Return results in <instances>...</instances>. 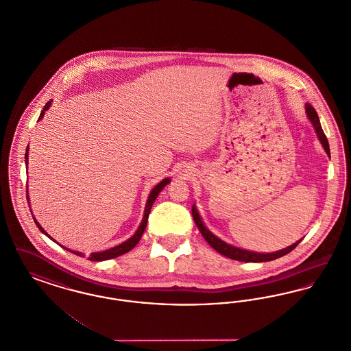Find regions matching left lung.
Wrapping results in <instances>:
<instances>
[{"mask_svg": "<svg viewBox=\"0 0 351 351\" xmlns=\"http://www.w3.org/2000/svg\"><path fill=\"white\" fill-rule=\"evenodd\" d=\"M305 112H306V116L309 118V121L312 122V125H313V128H315V130H316V133H317L318 139H319V142H321L324 150L326 151V154L330 156L329 142H328V138H326V135L324 134V130H322V128H321L317 112H316L315 108H313L312 105H309V104L305 105ZM192 216H193V219H195V222H196V225H197L200 233L202 234V237L205 238V241H206L215 250L219 252L221 255H223V256H228V258H230V259L239 261V262H254V263H256V262H269V261L278 259V258L284 256V255H287L288 252H291V251L293 250V249L300 243L301 239H302V238H301L300 241L295 242L293 245L285 247L283 250L275 251V252L262 254V252L243 250V249L235 247V246H232V245L223 242L222 239H219V238L216 237L212 232H209V230L206 229V226L204 225V222H202L200 215H199V212H197V209H196L195 205L192 206Z\"/></svg>", "mask_w": 351, "mask_h": 351, "instance_id": "obj_1", "label": "left lung"}]
</instances>
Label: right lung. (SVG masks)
I'll return each instance as SVG.
<instances>
[{"instance_id":"obj_1","label":"right lung","mask_w":351,"mask_h":351,"mask_svg":"<svg viewBox=\"0 0 351 351\" xmlns=\"http://www.w3.org/2000/svg\"><path fill=\"white\" fill-rule=\"evenodd\" d=\"M51 106V101H49L46 105H45V108H43V110H42V113H40V116L38 118V121L39 119H42L43 116H45V112L46 110H49V108ZM25 159H26V167H27V160H29V147L26 149V155H25ZM171 180H169V178L167 179H163L160 183L158 184L152 191L150 192V196H149V199H147V202H146V208H145V215H143V219H142V222H141V225H139V228H138V230L135 232L133 237L132 238H129L128 241H125L123 243H121V245H118V246H114V247H112V249H109V250L105 251H99V252H92L89 256H88V259L89 261H93V262H101V261H108V259H113V258H117L119 255H122V254H125V252H129V251L133 249L134 246L139 242V239H141V237H142V234L145 232V229H146V225H147V219H149V215H150L151 206H152V204H154V201L155 199L158 197V195L160 193V191L169 183ZM30 206V205H29ZM34 218V222H35V225L38 226V229L42 232L43 234H46L49 238H51L49 234L46 233V230L39 225V222ZM52 239V238H51ZM53 241V239H52ZM56 242V241H55ZM62 246V245H60ZM63 247V246H62ZM66 249V247H64ZM68 250V249H66ZM71 251V252H73L75 255H79V256H83V252H79V251H73V250H68Z\"/></svg>"}]
</instances>
